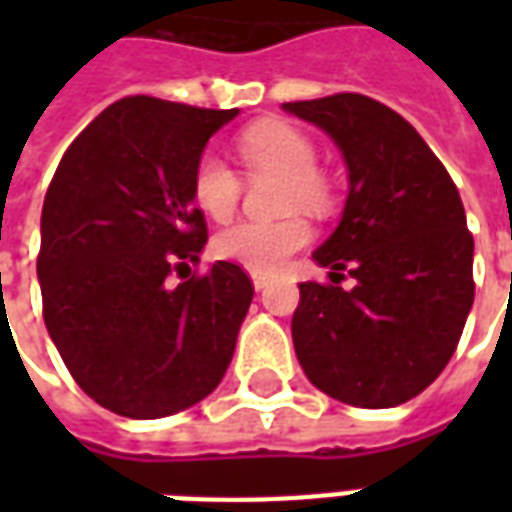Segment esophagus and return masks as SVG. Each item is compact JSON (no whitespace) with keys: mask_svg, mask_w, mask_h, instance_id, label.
<instances>
[{"mask_svg":"<svg viewBox=\"0 0 512 512\" xmlns=\"http://www.w3.org/2000/svg\"><path fill=\"white\" fill-rule=\"evenodd\" d=\"M252 282H255L257 290H263V288H268L271 277H268V274H260V271H255V274H252Z\"/></svg>","mask_w":512,"mask_h":512,"instance_id":"obj_1","label":"esophagus"}]
</instances>
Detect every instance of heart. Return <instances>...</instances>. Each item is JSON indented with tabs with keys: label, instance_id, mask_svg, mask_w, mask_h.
Here are the masks:
<instances>
[{
	"label": "heart",
	"instance_id": "1",
	"mask_svg": "<svg viewBox=\"0 0 512 512\" xmlns=\"http://www.w3.org/2000/svg\"><path fill=\"white\" fill-rule=\"evenodd\" d=\"M238 156L249 175H279V208L312 213L329 211L334 194L323 175L312 139L288 123H257L238 136ZM241 175L222 158L205 153L191 172V197L216 222L230 219L241 202ZM312 227L301 213H290L271 222H238L216 235L213 252L249 271L271 274L288 263L299 249L310 244Z\"/></svg>",
	"mask_w": 512,
	"mask_h": 512
}]
</instances>
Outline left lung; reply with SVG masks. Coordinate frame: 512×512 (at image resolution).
Returning a JSON list of instances; mask_svg holds the SVG:
<instances>
[{
    "instance_id": "left-lung-1",
    "label": "left lung",
    "mask_w": 512,
    "mask_h": 512,
    "mask_svg": "<svg viewBox=\"0 0 512 512\" xmlns=\"http://www.w3.org/2000/svg\"><path fill=\"white\" fill-rule=\"evenodd\" d=\"M348 164L343 222L315 252L332 282H301L293 345L321 392L392 408L428 389L472 310L474 238L461 194L417 128L381 101L337 93L285 104ZM354 276L351 291L339 288Z\"/></svg>"
}]
</instances>
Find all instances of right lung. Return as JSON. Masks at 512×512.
<instances>
[{
  "mask_svg": "<svg viewBox=\"0 0 512 512\" xmlns=\"http://www.w3.org/2000/svg\"><path fill=\"white\" fill-rule=\"evenodd\" d=\"M235 115L128 95L73 139L49 183L43 321L73 381L120 417L200 403L233 359L252 279L227 260L188 274L208 241L191 172Z\"/></svg>",
  "mask_w": 512,
  "mask_h": 512,
  "instance_id": "add662e5",
  "label": "right lung"
}]
</instances>
